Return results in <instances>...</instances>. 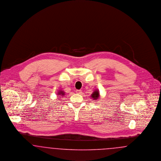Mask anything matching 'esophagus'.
I'll return each instance as SVG.
<instances>
[{
  "label": "esophagus",
  "mask_w": 161,
  "mask_h": 161,
  "mask_svg": "<svg viewBox=\"0 0 161 161\" xmlns=\"http://www.w3.org/2000/svg\"><path fill=\"white\" fill-rule=\"evenodd\" d=\"M76 92L78 94H82V90H76Z\"/></svg>",
  "instance_id": "34e87169"
}]
</instances>
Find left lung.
Segmentation results:
<instances>
[{
	"label": "left lung",
	"mask_w": 161,
	"mask_h": 161,
	"mask_svg": "<svg viewBox=\"0 0 161 161\" xmlns=\"http://www.w3.org/2000/svg\"><path fill=\"white\" fill-rule=\"evenodd\" d=\"M91 98L94 100H96L97 99H98L100 97V93L98 90H96L95 91H94L92 94H91Z\"/></svg>",
	"instance_id": "8db88e82"
}]
</instances>
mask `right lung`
<instances>
[{
  "instance_id": "obj_1",
  "label": "right lung",
  "mask_w": 161,
  "mask_h": 161,
  "mask_svg": "<svg viewBox=\"0 0 161 161\" xmlns=\"http://www.w3.org/2000/svg\"><path fill=\"white\" fill-rule=\"evenodd\" d=\"M57 95L59 96H60V97H64V95H65V92H64V91H63V90H59V91H58Z\"/></svg>"
}]
</instances>
